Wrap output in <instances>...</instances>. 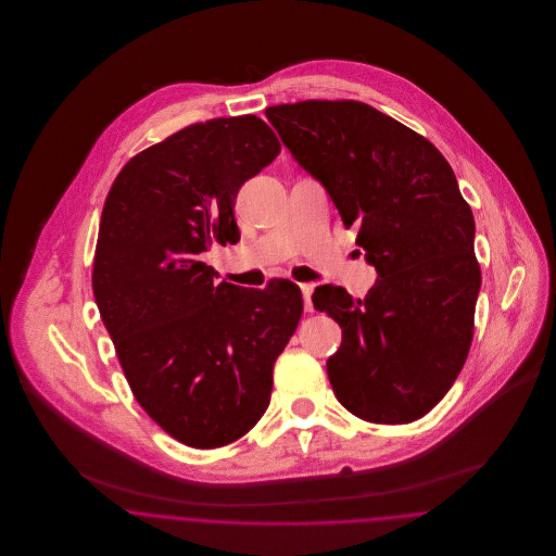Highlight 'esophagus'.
I'll use <instances>...</instances> for the list:
<instances>
[{"instance_id":"1","label":"esophagus","mask_w":556,"mask_h":556,"mask_svg":"<svg viewBox=\"0 0 556 556\" xmlns=\"http://www.w3.org/2000/svg\"><path fill=\"white\" fill-rule=\"evenodd\" d=\"M300 290H302V298H304V308H306L308 313H313V311H315V306H313V291H315V286H313V283H302Z\"/></svg>"}]
</instances>
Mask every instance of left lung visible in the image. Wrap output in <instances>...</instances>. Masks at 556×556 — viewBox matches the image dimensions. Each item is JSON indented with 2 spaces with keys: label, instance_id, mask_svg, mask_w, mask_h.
<instances>
[{
  "label": "left lung",
  "instance_id": "obj_1",
  "mask_svg": "<svg viewBox=\"0 0 556 556\" xmlns=\"http://www.w3.org/2000/svg\"><path fill=\"white\" fill-rule=\"evenodd\" d=\"M295 162L327 189L377 270L365 300L320 286L342 327L327 361L336 397L370 424H410L463 369L481 288L476 220L446 159L419 132L352 100L266 108Z\"/></svg>",
  "mask_w": 556,
  "mask_h": 556
}]
</instances>
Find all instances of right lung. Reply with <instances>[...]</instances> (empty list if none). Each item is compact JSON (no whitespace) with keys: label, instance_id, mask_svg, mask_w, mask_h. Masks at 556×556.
Instances as JSON below:
<instances>
[{"label":"right lung","instance_id":"1","mask_svg":"<svg viewBox=\"0 0 556 556\" xmlns=\"http://www.w3.org/2000/svg\"><path fill=\"white\" fill-rule=\"evenodd\" d=\"M281 152L254 114L189 125L132 156L110 187L93 295L141 408L191 448H218L265 415L273 367L302 317L288 279L216 283L200 261L239 239V187Z\"/></svg>","mask_w":556,"mask_h":556}]
</instances>
